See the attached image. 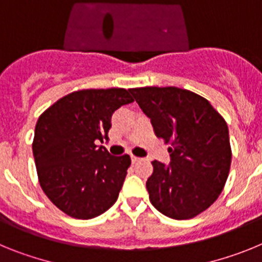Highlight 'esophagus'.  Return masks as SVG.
Returning <instances> with one entry per match:
<instances>
[{
	"label": "esophagus",
	"mask_w": 262,
	"mask_h": 262,
	"mask_svg": "<svg viewBox=\"0 0 262 262\" xmlns=\"http://www.w3.org/2000/svg\"><path fill=\"white\" fill-rule=\"evenodd\" d=\"M140 157H136V156H131V161H133V164H135V163H139V161H140Z\"/></svg>",
	"instance_id": "34e87169"
}]
</instances>
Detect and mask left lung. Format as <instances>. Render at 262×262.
<instances>
[{"instance_id": "left-lung-1", "label": "left lung", "mask_w": 262, "mask_h": 262, "mask_svg": "<svg viewBox=\"0 0 262 262\" xmlns=\"http://www.w3.org/2000/svg\"><path fill=\"white\" fill-rule=\"evenodd\" d=\"M151 119L155 134L170 144V164L152 161L149 201L165 216L185 221L207 210L221 195L230 173V135L211 103L176 86L129 89Z\"/></svg>"}]
</instances>
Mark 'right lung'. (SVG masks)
<instances>
[{"label":"right lung","instance_id":"obj_1","mask_svg":"<svg viewBox=\"0 0 262 262\" xmlns=\"http://www.w3.org/2000/svg\"><path fill=\"white\" fill-rule=\"evenodd\" d=\"M131 102L122 88L77 90L39 117L32 142L39 184L69 216L92 219L117 202L131 159L97 144L108 139L113 113Z\"/></svg>","mask_w":262,"mask_h":262}]
</instances>
